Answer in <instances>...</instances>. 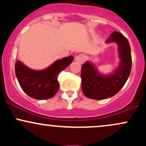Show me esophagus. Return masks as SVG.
Returning a JSON list of instances; mask_svg holds the SVG:
<instances>
[{
  "mask_svg": "<svg viewBox=\"0 0 146 146\" xmlns=\"http://www.w3.org/2000/svg\"><path fill=\"white\" fill-rule=\"evenodd\" d=\"M85 60H86V56L84 54L78 55V56H77L76 58H75V60L80 64H82L85 61Z\"/></svg>",
  "mask_w": 146,
  "mask_h": 146,
  "instance_id": "esophagus-1",
  "label": "esophagus"
}]
</instances>
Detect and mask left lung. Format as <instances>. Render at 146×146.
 <instances>
[{
  "instance_id": "left-lung-1",
  "label": "left lung",
  "mask_w": 146,
  "mask_h": 146,
  "mask_svg": "<svg viewBox=\"0 0 146 146\" xmlns=\"http://www.w3.org/2000/svg\"><path fill=\"white\" fill-rule=\"evenodd\" d=\"M107 43L116 42L118 45L120 64L110 75H102L94 65L86 62L82 66V88L87 98L103 100L116 95L124 86L130 74L132 57L130 46L127 38L121 33L113 31Z\"/></svg>"
}]
</instances>
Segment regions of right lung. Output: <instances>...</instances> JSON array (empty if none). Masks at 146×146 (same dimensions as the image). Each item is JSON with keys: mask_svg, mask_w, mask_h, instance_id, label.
Returning a JSON list of instances; mask_svg holds the SVG:
<instances>
[{"mask_svg": "<svg viewBox=\"0 0 146 146\" xmlns=\"http://www.w3.org/2000/svg\"><path fill=\"white\" fill-rule=\"evenodd\" d=\"M73 56L58 60L49 67L42 71H35L17 61L15 71L22 89L31 98L46 100L53 98L59 89L58 75L72 62Z\"/></svg>", "mask_w": 146, "mask_h": 146, "instance_id": "1", "label": "right lung"}]
</instances>
